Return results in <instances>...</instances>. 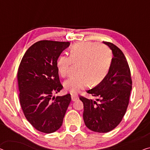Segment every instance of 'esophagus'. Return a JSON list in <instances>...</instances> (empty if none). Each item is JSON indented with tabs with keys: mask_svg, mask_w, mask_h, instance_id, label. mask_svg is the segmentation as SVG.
Instances as JSON below:
<instances>
[{
	"mask_svg": "<svg viewBox=\"0 0 150 150\" xmlns=\"http://www.w3.org/2000/svg\"><path fill=\"white\" fill-rule=\"evenodd\" d=\"M79 97H78V96L77 94H72L71 95V99H72V101H76Z\"/></svg>",
	"mask_w": 150,
	"mask_h": 150,
	"instance_id": "1",
	"label": "esophagus"
}]
</instances>
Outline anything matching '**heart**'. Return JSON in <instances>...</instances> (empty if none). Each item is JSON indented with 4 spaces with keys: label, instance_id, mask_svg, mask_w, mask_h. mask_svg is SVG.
<instances>
[{
    "label": "heart",
    "instance_id": "b5f03b06",
    "mask_svg": "<svg viewBox=\"0 0 150 150\" xmlns=\"http://www.w3.org/2000/svg\"><path fill=\"white\" fill-rule=\"evenodd\" d=\"M112 53L108 47L96 42H79L71 46L69 57L61 55L57 60V67L62 77L69 73L71 62L77 64L75 77L64 83L66 90L77 93L90 83L95 86L100 83L110 70Z\"/></svg>",
    "mask_w": 150,
    "mask_h": 150
}]
</instances>
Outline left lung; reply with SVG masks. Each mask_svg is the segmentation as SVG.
<instances>
[{
	"mask_svg": "<svg viewBox=\"0 0 150 150\" xmlns=\"http://www.w3.org/2000/svg\"><path fill=\"white\" fill-rule=\"evenodd\" d=\"M113 54L108 74L100 83L87 91L96 101L80 96L83 104L84 122L89 129L98 133L109 132L121 122L126 112L132 89L128 62L123 52L110 42H103Z\"/></svg>",
	"mask_w": 150,
	"mask_h": 150,
	"instance_id": "left-lung-1",
	"label": "left lung"
}]
</instances>
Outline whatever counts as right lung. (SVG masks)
<instances>
[{
	"label": "right lung",
	"mask_w": 150,
	"mask_h": 150,
	"mask_svg": "<svg viewBox=\"0 0 150 150\" xmlns=\"http://www.w3.org/2000/svg\"><path fill=\"white\" fill-rule=\"evenodd\" d=\"M69 42L41 40L28 49L17 72L19 102L27 120L40 132L51 133L61 127L71 94L54 97L63 88L57 60Z\"/></svg>",
	"instance_id": "1"
}]
</instances>
